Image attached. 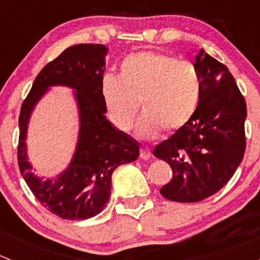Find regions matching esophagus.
<instances>
[{"label": "esophagus", "mask_w": 260, "mask_h": 260, "mask_svg": "<svg viewBox=\"0 0 260 260\" xmlns=\"http://www.w3.org/2000/svg\"><path fill=\"white\" fill-rule=\"evenodd\" d=\"M151 156H152V153H151V151H149L148 147H142V148H141V158L149 159L151 158Z\"/></svg>", "instance_id": "34e87169"}]
</instances>
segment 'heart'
<instances>
[{
  "label": "heart",
  "mask_w": 260,
  "mask_h": 260,
  "mask_svg": "<svg viewBox=\"0 0 260 260\" xmlns=\"http://www.w3.org/2000/svg\"><path fill=\"white\" fill-rule=\"evenodd\" d=\"M201 93L198 68L162 52L129 55L120 64L118 77L108 74L102 80V96L113 124L129 131L141 106L138 135L148 140L162 129L175 132L187 124L198 111Z\"/></svg>",
  "instance_id": "1"
}]
</instances>
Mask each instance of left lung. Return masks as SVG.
<instances>
[{"instance_id":"1","label":"left lung","mask_w":260,"mask_h":260,"mask_svg":"<svg viewBox=\"0 0 260 260\" xmlns=\"http://www.w3.org/2000/svg\"><path fill=\"white\" fill-rule=\"evenodd\" d=\"M193 65L203 83L198 111L153 149L174 174L159 192L177 203H198L216 193L232 179L245 152L246 104L234 77L203 49Z\"/></svg>"}]
</instances>
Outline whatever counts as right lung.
<instances>
[{
  "label": "right lung",
  "mask_w": 260,
  "mask_h": 260,
  "mask_svg": "<svg viewBox=\"0 0 260 260\" xmlns=\"http://www.w3.org/2000/svg\"><path fill=\"white\" fill-rule=\"evenodd\" d=\"M108 48L101 44L70 46L39 73L21 107L18 167L35 198L52 214L67 220H85L104 209L111 196L112 174L118 166L140 156V145L107 119L102 96ZM51 86L75 90L80 133L71 164L62 173L45 179L32 172L27 157L30 114Z\"/></svg>",
  "instance_id": "obj_1"
}]
</instances>
